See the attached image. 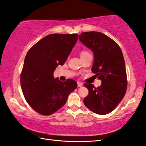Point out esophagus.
<instances>
[{"mask_svg": "<svg viewBox=\"0 0 146 146\" xmlns=\"http://www.w3.org/2000/svg\"><path fill=\"white\" fill-rule=\"evenodd\" d=\"M77 86H78V87H82V86H83V84L80 82H77Z\"/></svg>", "mask_w": 146, "mask_h": 146, "instance_id": "esophagus-1", "label": "esophagus"}]
</instances>
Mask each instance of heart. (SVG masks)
Listing matches in <instances>:
<instances>
[{
  "instance_id": "b5f03b06",
  "label": "heart",
  "mask_w": 146,
  "mask_h": 146,
  "mask_svg": "<svg viewBox=\"0 0 146 146\" xmlns=\"http://www.w3.org/2000/svg\"><path fill=\"white\" fill-rule=\"evenodd\" d=\"M87 53H89L88 51H82V53H81L80 55H85V54H87Z\"/></svg>"
}]
</instances>
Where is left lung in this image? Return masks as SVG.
<instances>
[{
    "label": "left lung",
    "mask_w": 146,
    "mask_h": 146,
    "mask_svg": "<svg viewBox=\"0 0 146 146\" xmlns=\"http://www.w3.org/2000/svg\"><path fill=\"white\" fill-rule=\"evenodd\" d=\"M78 38L94 55L91 71L101 80L100 86L84 84L89 90L84 104L98 115L112 111L123 99L127 89V75L123 56L119 46L100 32H83Z\"/></svg>",
    "instance_id": "8db88e82"
}]
</instances>
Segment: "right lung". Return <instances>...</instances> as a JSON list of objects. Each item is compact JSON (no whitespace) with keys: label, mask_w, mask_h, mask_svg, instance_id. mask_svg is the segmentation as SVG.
I'll use <instances>...</instances> for the list:
<instances>
[{"label":"right lung","mask_w":146,"mask_h":146,"mask_svg":"<svg viewBox=\"0 0 146 146\" xmlns=\"http://www.w3.org/2000/svg\"><path fill=\"white\" fill-rule=\"evenodd\" d=\"M78 34H50L29 49L24 62L21 85L26 102L42 115H50L62 107L77 87L72 79L61 82L53 77L64 65L78 40Z\"/></svg>","instance_id":"right-lung-1"}]
</instances>
